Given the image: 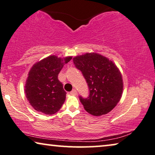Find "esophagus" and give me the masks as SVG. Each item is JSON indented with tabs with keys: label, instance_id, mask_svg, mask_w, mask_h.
<instances>
[{
	"label": "esophagus",
	"instance_id": "1",
	"mask_svg": "<svg viewBox=\"0 0 155 155\" xmlns=\"http://www.w3.org/2000/svg\"><path fill=\"white\" fill-rule=\"evenodd\" d=\"M77 90H76V89H73L72 91H71L70 92V94H71V95H76V94H77Z\"/></svg>",
	"mask_w": 155,
	"mask_h": 155
}]
</instances>
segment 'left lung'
Wrapping results in <instances>:
<instances>
[{
	"mask_svg": "<svg viewBox=\"0 0 155 155\" xmlns=\"http://www.w3.org/2000/svg\"><path fill=\"white\" fill-rule=\"evenodd\" d=\"M73 61L88 85L89 96H79L85 110L94 116L110 112L120 101L123 90L122 75L117 67L96 53L78 56Z\"/></svg>",
	"mask_w": 155,
	"mask_h": 155,
	"instance_id": "1",
	"label": "left lung"
}]
</instances>
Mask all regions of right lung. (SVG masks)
<instances>
[{"mask_svg": "<svg viewBox=\"0 0 155 155\" xmlns=\"http://www.w3.org/2000/svg\"><path fill=\"white\" fill-rule=\"evenodd\" d=\"M71 57L64 59L56 56L42 59L33 65L29 71L25 86L26 98L35 110L46 115L58 112L66 99V92L58 75Z\"/></svg>", "mask_w": 155, "mask_h": 155, "instance_id": "1", "label": "right lung"}]
</instances>
